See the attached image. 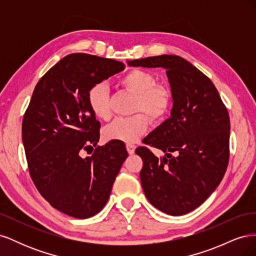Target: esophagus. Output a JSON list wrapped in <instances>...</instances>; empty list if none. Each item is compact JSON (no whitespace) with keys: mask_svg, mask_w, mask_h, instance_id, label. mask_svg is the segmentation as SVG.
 <instances>
[{"mask_svg":"<svg viewBox=\"0 0 256 256\" xmlns=\"http://www.w3.org/2000/svg\"><path fill=\"white\" fill-rule=\"evenodd\" d=\"M126 148H127V152H128L130 154H134V150H136V145L131 144V143H128V144L126 145Z\"/></svg>","mask_w":256,"mask_h":256,"instance_id":"obj_1","label":"esophagus"}]
</instances>
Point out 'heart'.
Instances as JSON below:
<instances>
[{
	"mask_svg": "<svg viewBox=\"0 0 256 256\" xmlns=\"http://www.w3.org/2000/svg\"><path fill=\"white\" fill-rule=\"evenodd\" d=\"M124 88L136 95L134 112H145L154 120H159L168 113L172 102V95L164 85L156 84L154 76L142 69L130 70L120 79ZM90 111L99 120H106L111 118L109 90L106 85L98 83L92 86L88 95ZM148 120L142 113L130 118H116L104 129L108 140L136 142L148 129Z\"/></svg>",
	"mask_w": 256,
	"mask_h": 256,
	"instance_id": "obj_1",
	"label": "heart"
}]
</instances>
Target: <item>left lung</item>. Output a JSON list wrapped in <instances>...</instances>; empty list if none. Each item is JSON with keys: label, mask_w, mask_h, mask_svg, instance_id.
Here are the masks:
<instances>
[{"label": "left lung", "mask_w": 256, "mask_h": 256, "mask_svg": "<svg viewBox=\"0 0 256 256\" xmlns=\"http://www.w3.org/2000/svg\"><path fill=\"white\" fill-rule=\"evenodd\" d=\"M127 64L166 70L171 116L144 138L164 156H154L144 146L136 152L143 160L140 178L150 203L171 216L188 214L205 202L226 174L230 129L226 108L214 83L180 56L164 54Z\"/></svg>", "instance_id": "8db88e82"}]
</instances>
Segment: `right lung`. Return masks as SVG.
Wrapping results in <instances>:
<instances>
[{
    "mask_svg": "<svg viewBox=\"0 0 256 256\" xmlns=\"http://www.w3.org/2000/svg\"><path fill=\"white\" fill-rule=\"evenodd\" d=\"M125 69L122 62L74 53L62 58L37 83L22 122L30 177L58 210L78 219L106 204L116 176L128 157L122 142H99L100 122L88 95L94 85ZM95 146L83 158L80 154Z\"/></svg>",
    "mask_w": 256,
    "mask_h": 256,
    "instance_id": "1",
    "label": "right lung"
}]
</instances>
